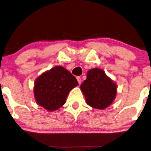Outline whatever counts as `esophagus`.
Returning <instances> with one entry per match:
<instances>
[{"instance_id": "1", "label": "esophagus", "mask_w": 151, "mask_h": 151, "mask_svg": "<svg viewBox=\"0 0 151 151\" xmlns=\"http://www.w3.org/2000/svg\"><path fill=\"white\" fill-rule=\"evenodd\" d=\"M76 80H77V81H78V84H81V78L80 77V76H77V77H76Z\"/></svg>"}]
</instances>
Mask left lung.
<instances>
[{"instance_id": "left-lung-1", "label": "left lung", "mask_w": 151, "mask_h": 151, "mask_svg": "<svg viewBox=\"0 0 151 151\" xmlns=\"http://www.w3.org/2000/svg\"><path fill=\"white\" fill-rule=\"evenodd\" d=\"M88 105L98 109H104L113 103L117 95V84L99 68L87 72L86 79L81 85Z\"/></svg>"}]
</instances>
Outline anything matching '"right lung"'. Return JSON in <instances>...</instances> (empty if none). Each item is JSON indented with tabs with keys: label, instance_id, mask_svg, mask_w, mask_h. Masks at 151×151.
Wrapping results in <instances>:
<instances>
[{
	"label": "right lung",
	"instance_id": "add662e5",
	"mask_svg": "<svg viewBox=\"0 0 151 151\" xmlns=\"http://www.w3.org/2000/svg\"><path fill=\"white\" fill-rule=\"evenodd\" d=\"M78 85L77 80L69 71L62 66H56L35 79V100L47 111H55L64 105L70 90Z\"/></svg>",
	"mask_w": 151,
	"mask_h": 151
}]
</instances>
